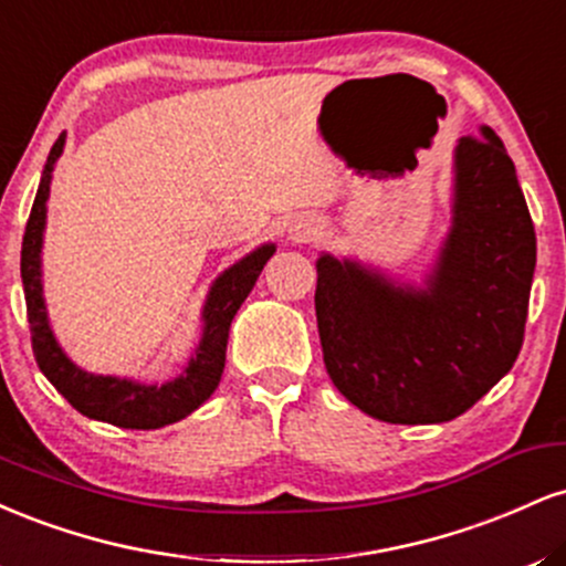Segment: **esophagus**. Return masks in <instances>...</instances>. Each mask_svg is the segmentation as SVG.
I'll return each instance as SVG.
<instances>
[{
  "label": "esophagus",
  "mask_w": 566,
  "mask_h": 566,
  "mask_svg": "<svg viewBox=\"0 0 566 566\" xmlns=\"http://www.w3.org/2000/svg\"><path fill=\"white\" fill-rule=\"evenodd\" d=\"M319 233H322V223L316 218H301L290 226V239L297 244L314 242Z\"/></svg>",
  "instance_id": "34e87169"
}]
</instances>
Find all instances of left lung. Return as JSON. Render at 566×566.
I'll return each mask as SVG.
<instances>
[{"label": "left lung", "mask_w": 566, "mask_h": 566, "mask_svg": "<svg viewBox=\"0 0 566 566\" xmlns=\"http://www.w3.org/2000/svg\"><path fill=\"white\" fill-rule=\"evenodd\" d=\"M454 218L426 290L316 261L324 367L386 423H444L476 405L524 343L537 239L516 167L482 127L454 148Z\"/></svg>", "instance_id": "1"}]
</instances>
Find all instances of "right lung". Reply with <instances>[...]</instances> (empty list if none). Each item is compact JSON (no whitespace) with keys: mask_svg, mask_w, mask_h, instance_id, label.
Masks as SVG:
<instances>
[{"mask_svg":"<svg viewBox=\"0 0 566 566\" xmlns=\"http://www.w3.org/2000/svg\"><path fill=\"white\" fill-rule=\"evenodd\" d=\"M66 135L55 140L50 148L48 165H44L42 184H39L34 207H31L29 223H25L23 247H21V276L25 292V314H29L31 348H34L36 365L44 373L57 394L69 401L76 412L87 415L93 420H103L119 428H148L170 426L175 420H184L193 409L205 405L212 391L218 388L220 375L226 367V343H229V327L237 316L239 305L255 287L265 261L274 255V244L258 247L255 252L242 258L229 271H223L212 284L210 295L205 303V335L188 361L180 378L165 386H143L135 380L103 378V375L82 373L74 361L63 354L55 343L53 329L48 324V311H44L42 297V271H39V250H42L44 212H48L50 180H53V167L63 151Z\"/></svg>","mask_w":566,"mask_h":566,"instance_id":"right-lung-1","label":"right lung"}]
</instances>
